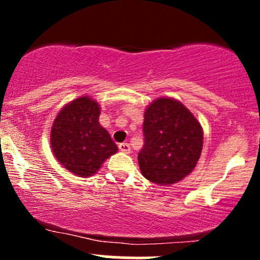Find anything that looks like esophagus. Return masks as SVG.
Returning a JSON list of instances; mask_svg holds the SVG:
<instances>
[{
    "instance_id": "obj_1",
    "label": "esophagus",
    "mask_w": 260,
    "mask_h": 260,
    "mask_svg": "<svg viewBox=\"0 0 260 260\" xmlns=\"http://www.w3.org/2000/svg\"><path fill=\"white\" fill-rule=\"evenodd\" d=\"M118 148H119L122 152H124V153H129V152H131L129 143H125V142L119 143V145H118Z\"/></svg>"
}]
</instances>
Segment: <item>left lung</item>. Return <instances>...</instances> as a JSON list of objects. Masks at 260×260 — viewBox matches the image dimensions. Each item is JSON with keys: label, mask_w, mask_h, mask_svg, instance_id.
Listing matches in <instances>:
<instances>
[{"label": "left lung", "mask_w": 260, "mask_h": 260, "mask_svg": "<svg viewBox=\"0 0 260 260\" xmlns=\"http://www.w3.org/2000/svg\"><path fill=\"white\" fill-rule=\"evenodd\" d=\"M143 135L138 164L147 180L172 185L195 169L203 149V128L181 102L172 98L152 102L145 112Z\"/></svg>", "instance_id": "1"}]
</instances>
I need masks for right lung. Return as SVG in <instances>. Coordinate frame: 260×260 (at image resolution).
<instances>
[{"label": "right lung", "mask_w": 260, "mask_h": 260, "mask_svg": "<svg viewBox=\"0 0 260 260\" xmlns=\"http://www.w3.org/2000/svg\"><path fill=\"white\" fill-rule=\"evenodd\" d=\"M101 107L84 95L68 103L54 120L50 143L54 156L79 177L95 174L118 151L108 131L99 124Z\"/></svg>", "instance_id": "1"}]
</instances>
